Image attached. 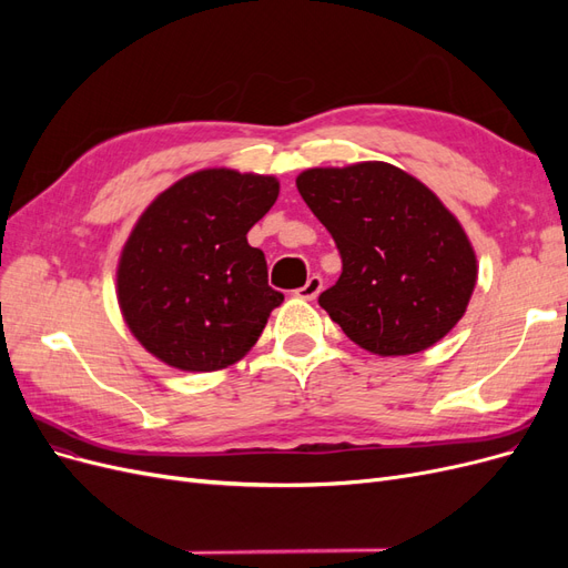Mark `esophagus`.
Listing matches in <instances>:
<instances>
[{"label": "esophagus", "mask_w": 568, "mask_h": 568, "mask_svg": "<svg viewBox=\"0 0 568 568\" xmlns=\"http://www.w3.org/2000/svg\"><path fill=\"white\" fill-rule=\"evenodd\" d=\"M320 291H322V277H317V274H313V277H307V282H305L301 288H296V298L315 301Z\"/></svg>", "instance_id": "34e87169"}]
</instances>
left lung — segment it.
<instances>
[{"label": "left lung", "mask_w": 568, "mask_h": 568, "mask_svg": "<svg viewBox=\"0 0 568 568\" xmlns=\"http://www.w3.org/2000/svg\"><path fill=\"white\" fill-rule=\"evenodd\" d=\"M296 186L341 253L320 305L359 348H432L467 313L478 261L467 232L417 178L384 161L307 168Z\"/></svg>", "instance_id": "8db88e82"}]
</instances>
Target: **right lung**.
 Returning <instances> with one entry per match:
<instances>
[{
  "mask_svg": "<svg viewBox=\"0 0 568 568\" xmlns=\"http://www.w3.org/2000/svg\"><path fill=\"white\" fill-rule=\"evenodd\" d=\"M280 196L272 175L205 168L153 199L120 251L118 305L161 363L217 372L239 363L284 296L248 230Z\"/></svg>",
  "mask_w": 568,
  "mask_h": 568,
  "instance_id": "obj_1",
  "label": "right lung"
}]
</instances>
